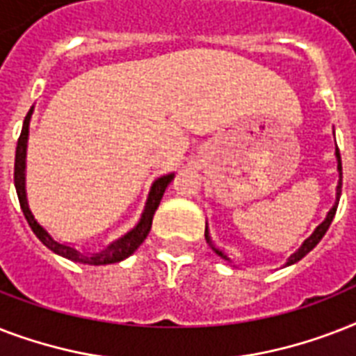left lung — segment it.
<instances>
[{
	"instance_id": "1",
	"label": "left lung",
	"mask_w": 356,
	"mask_h": 356,
	"mask_svg": "<svg viewBox=\"0 0 356 356\" xmlns=\"http://www.w3.org/2000/svg\"><path fill=\"white\" fill-rule=\"evenodd\" d=\"M334 155H337V162H338V166H337V170H338L337 201H334V205H332L331 211L327 212L325 220H323V222H321L320 225H318V227L314 229V233L310 234V236L307 238V240H305L303 243H301V248H299L298 251H296V253H292V254H290V257H288L286 264H284V266H292V264H296V262H298V260L303 259L305 254L310 253V251H312V249H314L316 245H318V242H320L321 238H323V234L327 233V229H329V225H331L332 218H334V214H337L338 201H340V194H342V161H340V151H338V147H337V151H334ZM205 238H207V242H209V245H211V248L214 249V253H216L218 257H222L223 260H227L229 264H231V262H233V260H231V257H229V254L225 253V251H223V249L216 248V243L212 242L211 233H209V225H205Z\"/></svg>"
}]
</instances>
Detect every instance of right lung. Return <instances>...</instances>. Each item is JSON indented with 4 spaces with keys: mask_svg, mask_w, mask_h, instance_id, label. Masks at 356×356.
Returning <instances> with one entry per match:
<instances>
[{
    "mask_svg": "<svg viewBox=\"0 0 356 356\" xmlns=\"http://www.w3.org/2000/svg\"><path fill=\"white\" fill-rule=\"evenodd\" d=\"M35 107H31L24 120V127H22V134L18 138V145H16V159H14V186H16V194H18L19 207L24 212L25 220L29 223V227L33 229V233L36 238L40 240L47 249H51L53 253L64 259L72 260V262H79V264H90V266H105V264H114V262H122L123 259H127L131 254L140 248V243L144 242L145 236L149 234L151 223H153V216L155 211L161 205V200L164 192H166L168 184L172 183L175 173H168L162 177L155 179L151 184L149 194L145 200V207L142 216H140L138 223L134 225L129 233L123 234L122 238L114 240L113 243H108L107 248L97 253H88L85 249H79L72 245V243L60 242L51 233H47V229L42 225L35 218L33 211L29 207V200H27V188H25V168H27V140H29V123L31 116H33Z\"/></svg>",
    "mask_w": 356,
    "mask_h": 356,
    "instance_id": "right-lung-1",
    "label": "right lung"
}]
</instances>
